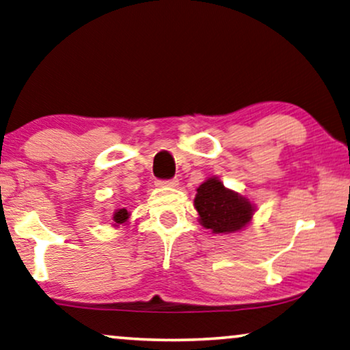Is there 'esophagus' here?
Here are the masks:
<instances>
[{
	"instance_id": "obj_1",
	"label": "esophagus",
	"mask_w": 350,
	"mask_h": 350,
	"mask_svg": "<svg viewBox=\"0 0 350 350\" xmlns=\"http://www.w3.org/2000/svg\"><path fill=\"white\" fill-rule=\"evenodd\" d=\"M157 185L159 187H173V189H174V187L179 185V180H177L176 177H174V179H170V180H157Z\"/></svg>"
}]
</instances>
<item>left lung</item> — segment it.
I'll return each mask as SVG.
<instances>
[{
    "label": "left lung",
    "mask_w": 350,
    "mask_h": 350,
    "mask_svg": "<svg viewBox=\"0 0 350 350\" xmlns=\"http://www.w3.org/2000/svg\"><path fill=\"white\" fill-rule=\"evenodd\" d=\"M195 208L201 226L213 234H232L250 225L256 206L212 176L196 189Z\"/></svg>",
    "instance_id": "1"
}]
</instances>
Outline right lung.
Listing matches in <instances>:
<instances>
[{
  "label": "right lung",
  "mask_w": 350,
  "mask_h": 350,
  "mask_svg": "<svg viewBox=\"0 0 350 350\" xmlns=\"http://www.w3.org/2000/svg\"><path fill=\"white\" fill-rule=\"evenodd\" d=\"M113 226H125L129 223V218H130V212L127 208H118V211H114L113 213Z\"/></svg>",
  "instance_id": "right-lung-1"
}]
</instances>
